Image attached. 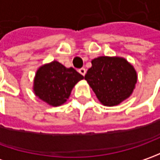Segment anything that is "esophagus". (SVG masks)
<instances>
[{"label":"esophagus","mask_w":160,"mask_h":160,"mask_svg":"<svg viewBox=\"0 0 160 160\" xmlns=\"http://www.w3.org/2000/svg\"><path fill=\"white\" fill-rule=\"evenodd\" d=\"M78 72H79L81 75L84 76V75H85V73H86V70H85V68H79V69H78Z\"/></svg>","instance_id":"esophagus-1"}]
</instances>
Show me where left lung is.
<instances>
[{
	"mask_svg": "<svg viewBox=\"0 0 160 160\" xmlns=\"http://www.w3.org/2000/svg\"><path fill=\"white\" fill-rule=\"evenodd\" d=\"M84 79L105 106H115L132 94L137 82L133 67L125 58L102 56L92 60Z\"/></svg>",
	"mask_w": 160,
	"mask_h": 160,
	"instance_id": "left-lung-1",
	"label": "left lung"
}]
</instances>
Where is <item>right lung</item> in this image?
Segmentation results:
<instances>
[{
    "label": "right lung",
    "instance_id": "1",
    "mask_svg": "<svg viewBox=\"0 0 160 160\" xmlns=\"http://www.w3.org/2000/svg\"><path fill=\"white\" fill-rule=\"evenodd\" d=\"M83 77L73 68H67L58 61L42 66L35 74V95L49 105L57 107L68 99L73 87Z\"/></svg>",
    "mask_w": 160,
    "mask_h": 160
}]
</instances>
